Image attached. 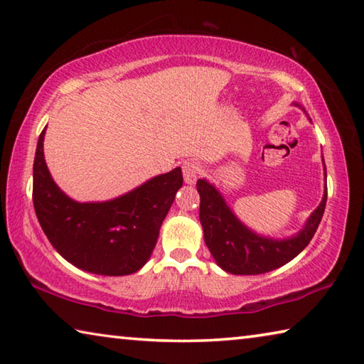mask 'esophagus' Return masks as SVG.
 <instances>
[{
	"label": "esophagus",
	"instance_id": "obj_1",
	"mask_svg": "<svg viewBox=\"0 0 364 364\" xmlns=\"http://www.w3.org/2000/svg\"><path fill=\"white\" fill-rule=\"evenodd\" d=\"M200 173H202V165L200 164L194 162V160H188V162L183 164L184 181H186L188 184H194Z\"/></svg>",
	"mask_w": 364,
	"mask_h": 364
}]
</instances>
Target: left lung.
<instances>
[{"label": "left lung", "mask_w": 364, "mask_h": 364, "mask_svg": "<svg viewBox=\"0 0 364 364\" xmlns=\"http://www.w3.org/2000/svg\"><path fill=\"white\" fill-rule=\"evenodd\" d=\"M197 193L200 196L199 218L207 247L215 262L231 274H262L291 262L315 236L328 200L326 186L321 204L308 218L304 230L292 239L274 241L249 231L205 180L197 181Z\"/></svg>", "instance_id": "left-lung-1"}]
</instances>
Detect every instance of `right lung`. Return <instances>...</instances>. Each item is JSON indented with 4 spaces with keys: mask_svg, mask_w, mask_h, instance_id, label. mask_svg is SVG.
Here are the masks:
<instances>
[{
    "mask_svg": "<svg viewBox=\"0 0 364 364\" xmlns=\"http://www.w3.org/2000/svg\"><path fill=\"white\" fill-rule=\"evenodd\" d=\"M41 132L33 162V207L41 230L67 262L102 276L132 274L156 247L160 226L183 186L181 168L109 202L80 204L49 175Z\"/></svg>",
    "mask_w": 364,
    "mask_h": 364,
    "instance_id": "1",
    "label": "right lung"
}]
</instances>
